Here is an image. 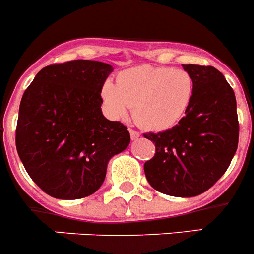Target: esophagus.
<instances>
[{"instance_id": "1", "label": "esophagus", "mask_w": 254, "mask_h": 254, "mask_svg": "<svg viewBox=\"0 0 254 254\" xmlns=\"http://www.w3.org/2000/svg\"><path fill=\"white\" fill-rule=\"evenodd\" d=\"M129 131H130V136H131V140H136L140 137V132L135 131V130L132 129H129Z\"/></svg>"}]
</instances>
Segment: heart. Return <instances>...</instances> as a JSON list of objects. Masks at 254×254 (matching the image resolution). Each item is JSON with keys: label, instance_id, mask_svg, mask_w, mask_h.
Segmentation results:
<instances>
[{"label": "heart", "instance_id": "1", "mask_svg": "<svg viewBox=\"0 0 254 254\" xmlns=\"http://www.w3.org/2000/svg\"><path fill=\"white\" fill-rule=\"evenodd\" d=\"M195 82L184 69L140 65L118 75L117 84L108 79L102 94L110 117H127L132 108L134 118L151 131L172 129L186 115L192 103Z\"/></svg>", "mask_w": 254, "mask_h": 254}]
</instances>
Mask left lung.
<instances>
[{
  "label": "left lung",
  "instance_id": "left-lung-1",
  "mask_svg": "<svg viewBox=\"0 0 254 254\" xmlns=\"http://www.w3.org/2000/svg\"><path fill=\"white\" fill-rule=\"evenodd\" d=\"M195 82L186 115L172 129L144 134L156 147L145 162L149 184L175 197H193L215 185L238 146L237 103L222 73L213 67L182 64Z\"/></svg>",
  "mask_w": 254,
  "mask_h": 254
}]
</instances>
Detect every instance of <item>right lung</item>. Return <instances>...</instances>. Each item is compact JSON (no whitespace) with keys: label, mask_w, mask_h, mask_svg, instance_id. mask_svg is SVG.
I'll use <instances>...</instances> for the list:
<instances>
[{"label":"right lung","mask_w":254,"mask_h":254,"mask_svg":"<svg viewBox=\"0 0 254 254\" xmlns=\"http://www.w3.org/2000/svg\"><path fill=\"white\" fill-rule=\"evenodd\" d=\"M113 72L88 59L44 67L23 93L16 130L18 156L49 196L77 200L103 185L108 162L130 144L127 127L103 115V83Z\"/></svg>","instance_id":"add662e5"}]
</instances>
